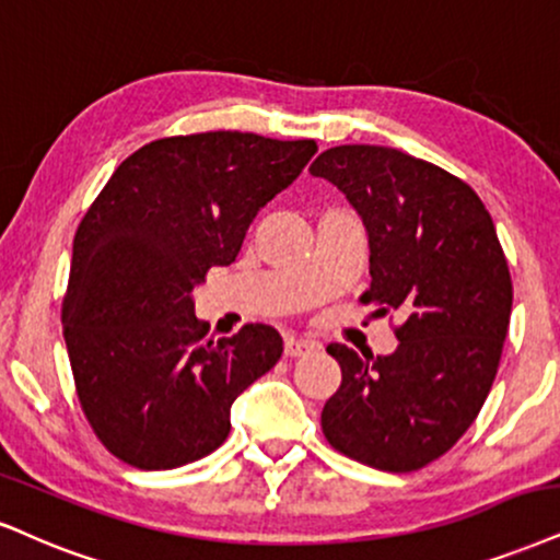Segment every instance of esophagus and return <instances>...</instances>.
Instances as JSON below:
<instances>
[{"mask_svg": "<svg viewBox=\"0 0 560 560\" xmlns=\"http://www.w3.org/2000/svg\"><path fill=\"white\" fill-rule=\"evenodd\" d=\"M319 350V345L314 340H301V337H288L285 340V355L288 358H303V355H312Z\"/></svg>", "mask_w": 560, "mask_h": 560, "instance_id": "34e87169", "label": "esophagus"}]
</instances>
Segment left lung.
<instances>
[{"label":"left lung","mask_w":560,"mask_h":560,"mask_svg":"<svg viewBox=\"0 0 560 560\" xmlns=\"http://www.w3.org/2000/svg\"><path fill=\"white\" fill-rule=\"evenodd\" d=\"M353 205L369 236L363 303L399 308L389 355L332 342L342 384L324 402L337 452L386 472L439 459L478 418L512 316V275L491 212L462 178L382 144H340L312 163Z\"/></svg>","instance_id":"left-lung-1"}]
</instances>
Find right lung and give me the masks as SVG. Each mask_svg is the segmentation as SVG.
Masks as SVG:
<instances>
[{"mask_svg": "<svg viewBox=\"0 0 560 560\" xmlns=\"http://www.w3.org/2000/svg\"><path fill=\"white\" fill-rule=\"evenodd\" d=\"M316 153L252 132L165 137L124 161L74 233L61 306L95 436L127 465L171 470L215 452L231 405L282 355L269 324L207 340L195 288L236 261L248 225Z\"/></svg>", "mask_w": 560, "mask_h": 560, "instance_id": "add662e5", "label": "right lung"}]
</instances>
